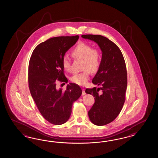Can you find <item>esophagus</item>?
I'll use <instances>...</instances> for the list:
<instances>
[{"instance_id": "34e87169", "label": "esophagus", "mask_w": 158, "mask_h": 158, "mask_svg": "<svg viewBox=\"0 0 158 158\" xmlns=\"http://www.w3.org/2000/svg\"><path fill=\"white\" fill-rule=\"evenodd\" d=\"M85 89H83H83H82V95H85Z\"/></svg>"}]
</instances>
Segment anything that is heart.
Returning <instances> with one entry per match:
<instances>
[{
  "label": "heart",
  "instance_id": "b5f03b06",
  "mask_svg": "<svg viewBox=\"0 0 158 158\" xmlns=\"http://www.w3.org/2000/svg\"><path fill=\"white\" fill-rule=\"evenodd\" d=\"M71 55L75 59L83 60L82 69L84 71L81 73H74L71 77V80L77 85H85L90 78V71L96 72L101 65V52L98 48H93L90 44L81 42L73 48ZM61 63L65 71H68L71 69V61L67 55L63 56Z\"/></svg>",
  "mask_w": 158,
  "mask_h": 158
}]
</instances>
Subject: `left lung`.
Masks as SVG:
<instances>
[{"mask_svg":"<svg viewBox=\"0 0 158 158\" xmlns=\"http://www.w3.org/2000/svg\"><path fill=\"white\" fill-rule=\"evenodd\" d=\"M81 37L95 42L102 53L101 64L92 81L101 87L87 89L85 92L95 97L88 113L90 121L96 125H105L115 119L124 105L127 87L126 64L119 48L106 37L93 34Z\"/></svg>","mask_w":158,"mask_h":158,"instance_id":"8db88e82","label":"left lung"}]
</instances>
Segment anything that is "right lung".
Wrapping results in <instances>:
<instances>
[{
    "label": "right lung",
    "instance_id": "right-lung-1",
    "mask_svg": "<svg viewBox=\"0 0 158 158\" xmlns=\"http://www.w3.org/2000/svg\"><path fill=\"white\" fill-rule=\"evenodd\" d=\"M79 35L61 36L40 44L31 56L28 70L30 94L43 117L49 123L61 125L68 121L73 103L81 97V88L71 83L65 91L56 89V80L67 83L61 59L77 43Z\"/></svg>",
    "mask_w": 158,
    "mask_h": 158
}]
</instances>
